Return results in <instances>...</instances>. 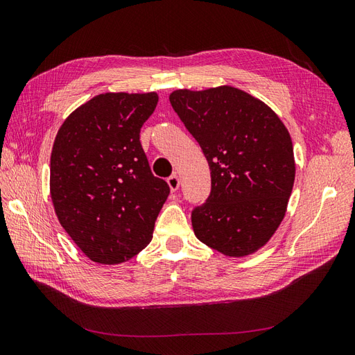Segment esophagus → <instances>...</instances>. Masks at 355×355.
<instances>
[{
    "mask_svg": "<svg viewBox=\"0 0 355 355\" xmlns=\"http://www.w3.org/2000/svg\"><path fill=\"white\" fill-rule=\"evenodd\" d=\"M168 186L171 189V192H177L178 187H180V178H178V175H175V174L171 175L168 178Z\"/></svg>",
    "mask_w": 355,
    "mask_h": 355,
    "instance_id": "1",
    "label": "esophagus"
}]
</instances>
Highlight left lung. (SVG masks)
<instances>
[{"label":"left lung","mask_w":355,"mask_h":355,"mask_svg":"<svg viewBox=\"0 0 355 355\" xmlns=\"http://www.w3.org/2000/svg\"><path fill=\"white\" fill-rule=\"evenodd\" d=\"M169 102L211 172L210 196L192 213L196 239L226 257L253 255L277 231L293 192L286 125L262 100L231 85L175 89Z\"/></svg>","instance_id":"8db88e82"}]
</instances>
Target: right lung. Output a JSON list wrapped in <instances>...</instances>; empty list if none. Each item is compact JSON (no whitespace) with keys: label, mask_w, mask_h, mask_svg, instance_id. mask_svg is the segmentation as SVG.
I'll return each mask as SVG.
<instances>
[{"label":"right lung","mask_w":355,"mask_h":355,"mask_svg":"<svg viewBox=\"0 0 355 355\" xmlns=\"http://www.w3.org/2000/svg\"><path fill=\"white\" fill-rule=\"evenodd\" d=\"M157 102L154 91L98 94L66 118L53 141V210L76 246L98 264L138 255L169 195L139 142Z\"/></svg>","instance_id":"right-lung-1"}]
</instances>
